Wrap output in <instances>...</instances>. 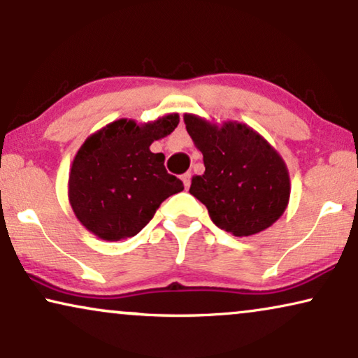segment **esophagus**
Segmentation results:
<instances>
[{
    "instance_id": "34e87169",
    "label": "esophagus",
    "mask_w": 358,
    "mask_h": 358,
    "mask_svg": "<svg viewBox=\"0 0 358 358\" xmlns=\"http://www.w3.org/2000/svg\"><path fill=\"white\" fill-rule=\"evenodd\" d=\"M182 180H183V183H185V188H189V183H192V173H189V171H187V173L182 176Z\"/></svg>"
}]
</instances>
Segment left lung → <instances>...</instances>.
Returning <instances> with one entry per match:
<instances>
[{
	"mask_svg": "<svg viewBox=\"0 0 358 358\" xmlns=\"http://www.w3.org/2000/svg\"><path fill=\"white\" fill-rule=\"evenodd\" d=\"M204 173L189 193L208 208L217 227L236 237L259 234L276 222L289 201V173L282 155L247 124H216L185 114Z\"/></svg>",
	"mask_w": 358,
	"mask_h": 358,
	"instance_id": "obj_1",
	"label": "left lung"
}]
</instances>
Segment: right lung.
Wrapping results in <instances>:
<instances>
[{"label": "right lung", "mask_w": 358, "mask_h": 358, "mask_svg": "<svg viewBox=\"0 0 358 358\" xmlns=\"http://www.w3.org/2000/svg\"><path fill=\"white\" fill-rule=\"evenodd\" d=\"M176 113L137 124L117 119L88 137L69 175V201L76 219L99 239L116 242L139 234L157 208L183 189L165 170L164 154L150 152L178 126Z\"/></svg>", "instance_id": "obj_1"}]
</instances>
